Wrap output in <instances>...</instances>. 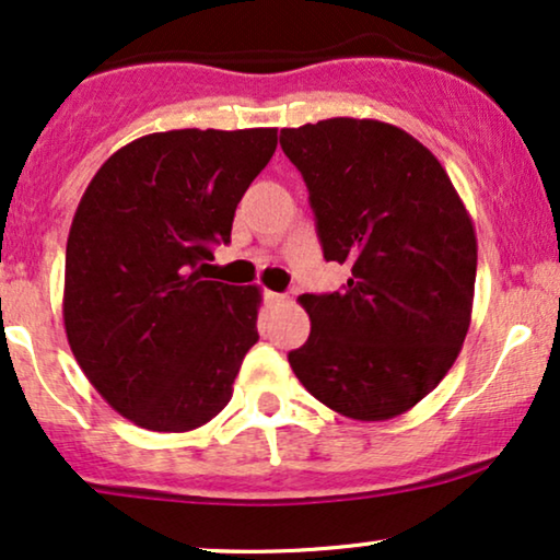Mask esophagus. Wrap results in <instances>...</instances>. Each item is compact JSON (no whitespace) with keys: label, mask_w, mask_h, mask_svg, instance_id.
<instances>
[{"label":"esophagus","mask_w":560,"mask_h":560,"mask_svg":"<svg viewBox=\"0 0 560 560\" xmlns=\"http://www.w3.org/2000/svg\"><path fill=\"white\" fill-rule=\"evenodd\" d=\"M266 302H268V304H284V302H287V294L266 292Z\"/></svg>","instance_id":"esophagus-1"}]
</instances>
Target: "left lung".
<instances>
[{
    "instance_id": "left-lung-1",
    "label": "left lung",
    "mask_w": 560,
    "mask_h": 560,
    "mask_svg": "<svg viewBox=\"0 0 560 560\" xmlns=\"http://www.w3.org/2000/svg\"><path fill=\"white\" fill-rule=\"evenodd\" d=\"M343 292L302 294L310 338L289 364L310 395L357 421L427 398L470 328L478 243L450 175L419 139L372 118L281 129Z\"/></svg>"
}]
</instances>
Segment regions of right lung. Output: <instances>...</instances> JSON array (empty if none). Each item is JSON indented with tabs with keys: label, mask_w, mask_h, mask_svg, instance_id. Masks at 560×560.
<instances>
[{
	"label": "right lung",
	"mask_w": 560,
	"mask_h": 560,
	"mask_svg": "<svg viewBox=\"0 0 560 560\" xmlns=\"http://www.w3.org/2000/svg\"><path fill=\"white\" fill-rule=\"evenodd\" d=\"M273 152L276 129L147 133L84 190L63 328L84 377L141 429H198L232 398L258 341L260 289L207 281L197 264L230 243L240 198Z\"/></svg>",
	"instance_id": "right-lung-1"
}]
</instances>
